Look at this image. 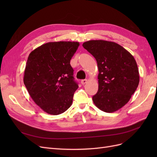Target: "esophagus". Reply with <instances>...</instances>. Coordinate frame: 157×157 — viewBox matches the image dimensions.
Segmentation results:
<instances>
[{"label":"esophagus","mask_w":157,"mask_h":157,"mask_svg":"<svg viewBox=\"0 0 157 157\" xmlns=\"http://www.w3.org/2000/svg\"><path fill=\"white\" fill-rule=\"evenodd\" d=\"M87 82H88L87 79H84V80H81V84H82V85H84L85 84L87 83Z\"/></svg>","instance_id":"1"}]
</instances>
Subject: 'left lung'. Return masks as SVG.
<instances>
[{"label":"left lung","instance_id":"left-lung-1","mask_svg":"<svg viewBox=\"0 0 157 157\" xmlns=\"http://www.w3.org/2000/svg\"><path fill=\"white\" fill-rule=\"evenodd\" d=\"M82 46L98 63L99 85L97 94L92 97L94 103L104 112L118 111L129 101L140 82L134 56L114 42L92 40Z\"/></svg>","mask_w":157,"mask_h":157}]
</instances>
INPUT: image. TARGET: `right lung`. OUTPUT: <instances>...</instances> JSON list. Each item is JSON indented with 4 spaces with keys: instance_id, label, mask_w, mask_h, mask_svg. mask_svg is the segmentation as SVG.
<instances>
[{
    "instance_id": "right-lung-1",
    "label": "right lung",
    "mask_w": 157,
    "mask_h": 157,
    "mask_svg": "<svg viewBox=\"0 0 157 157\" xmlns=\"http://www.w3.org/2000/svg\"><path fill=\"white\" fill-rule=\"evenodd\" d=\"M79 45L78 42H50L28 57L23 82L33 100L50 115H59L72 105L78 86L70 61Z\"/></svg>"
}]
</instances>
